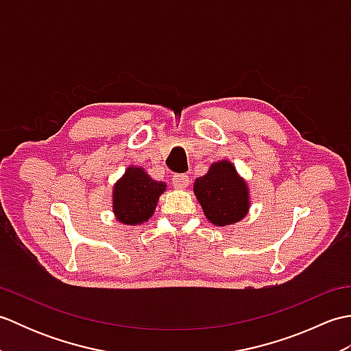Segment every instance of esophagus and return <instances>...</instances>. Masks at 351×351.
<instances>
[{"instance_id":"esophagus-1","label":"esophagus","mask_w":351,"mask_h":351,"mask_svg":"<svg viewBox=\"0 0 351 351\" xmlns=\"http://www.w3.org/2000/svg\"><path fill=\"white\" fill-rule=\"evenodd\" d=\"M190 184V178L187 175H173V185L176 189H185Z\"/></svg>"}]
</instances>
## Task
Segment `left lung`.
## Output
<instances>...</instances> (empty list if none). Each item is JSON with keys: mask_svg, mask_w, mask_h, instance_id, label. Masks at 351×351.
<instances>
[{"mask_svg": "<svg viewBox=\"0 0 351 351\" xmlns=\"http://www.w3.org/2000/svg\"><path fill=\"white\" fill-rule=\"evenodd\" d=\"M193 190L206 219L215 226L234 225L250 208L247 184L226 160L211 164L208 173L195 181Z\"/></svg>", "mask_w": 351, "mask_h": 351, "instance_id": "1", "label": "left lung"}]
</instances>
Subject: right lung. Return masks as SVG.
<instances>
[{
  "instance_id": "obj_1",
  "label": "right lung",
  "mask_w": 351,
  "mask_h": 351,
  "mask_svg": "<svg viewBox=\"0 0 351 351\" xmlns=\"http://www.w3.org/2000/svg\"><path fill=\"white\" fill-rule=\"evenodd\" d=\"M166 187V182L154 181L143 167H128L113 189L116 219L131 226L147 221Z\"/></svg>"
}]
</instances>
